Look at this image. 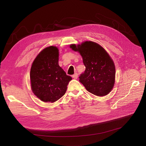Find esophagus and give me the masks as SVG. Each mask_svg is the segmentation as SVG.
<instances>
[{
	"instance_id": "obj_1",
	"label": "esophagus",
	"mask_w": 146,
	"mask_h": 146,
	"mask_svg": "<svg viewBox=\"0 0 146 146\" xmlns=\"http://www.w3.org/2000/svg\"><path fill=\"white\" fill-rule=\"evenodd\" d=\"M72 77L74 79H77L78 78V74L77 73H75L74 75H72Z\"/></svg>"
}]
</instances>
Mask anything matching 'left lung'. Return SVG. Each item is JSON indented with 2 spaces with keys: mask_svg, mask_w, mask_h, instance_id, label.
<instances>
[{
  "mask_svg": "<svg viewBox=\"0 0 146 146\" xmlns=\"http://www.w3.org/2000/svg\"><path fill=\"white\" fill-rule=\"evenodd\" d=\"M70 47L78 52L86 66L84 73L79 77L80 81L90 93L104 96L112 90L115 78V66L109 54L99 44L85 41L77 46Z\"/></svg>",
  "mask_w": 146,
  "mask_h": 146,
  "instance_id": "1",
  "label": "left lung"
}]
</instances>
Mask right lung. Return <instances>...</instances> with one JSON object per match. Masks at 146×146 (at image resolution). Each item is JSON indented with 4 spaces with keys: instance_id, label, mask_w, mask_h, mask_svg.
I'll return each instance as SVG.
<instances>
[{
    "instance_id": "1",
    "label": "right lung",
    "mask_w": 146,
    "mask_h": 146,
    "mask_svg": "<svg viewBox=\"0 0 146 146\" xmlns=\"http://www.w3.org/2000/svg\"><path fill=\"white\" fill-rule=\"evenodd\" d=\"M58 60V48L52 46L40 52L32 64L30 71L32 91L44 102L53 103L61 98L72 80L59 66Z\"/></svg>"
}]
</instances>
